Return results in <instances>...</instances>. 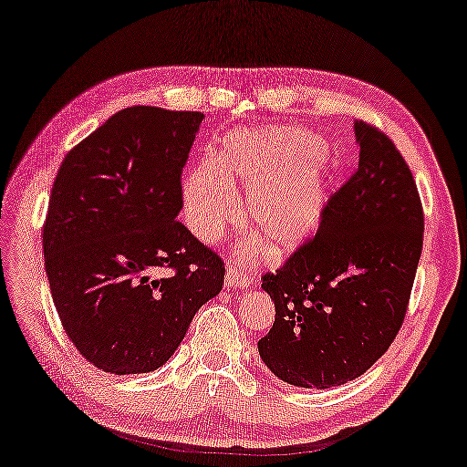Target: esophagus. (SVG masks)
<instances>
[{
	"label": "esophagus",
	"instance_id": "34e87169",
	"mask_svg": "<svg viewBox=\"0 0 467 467\" xmlns=\"http://www.w3.org/2000/svg\"><path fill=\"white\" fill-rule=\"evenodd\" d=\"M225 284L229 288H248L250 285V275L248 271L242 267V265L229 263L227 265V274H225Z\"/></svg>",
	"mask_w": 467,
	"mask_h": 467
}]
</instances>
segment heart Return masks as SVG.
I'll return each instance as SVG.
<instances>
[{
	"mask_svg": "<svg viewBox=\"0 0 467 467\" xmlns=\"http://www.w3.org/2000/svg\"><path fill=\"white\" fill-rule=\"evenodd\" d=\"M329 154L303 129L232 133L217 164L200 162L183 183V209L200 240H217L240 214L248 192V225L271 253H285L317 229L327 202Z\"/></svg>",
	"mask_w": 467,
	"mask_h": 467,
	"instance_id": "obj_1",
	"label": "heart"
}]
</instances>
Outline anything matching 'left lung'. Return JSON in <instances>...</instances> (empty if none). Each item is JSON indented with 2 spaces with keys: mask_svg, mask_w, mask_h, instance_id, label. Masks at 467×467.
I'll return each mask as SVG.
<instances>
[{
  "mask_svg": "<svg viewBox=\"0 0 467 467\" xmlns=\"http://www.w3.org/2000/svg\"><path fill=\"white\" fill-rule=\"evenodd\" d=\"M358 167L329 196L321 225L263 290L275 303L258 355L300 389L365 374L403 326L424 244V211L409 164L389 135L357 120Z\"/></svg>",
  "mask_w": 467,
  "mask_h": 467,
  "instance_id": "left-lung-1",
  "label": "left lung"
}]
</instances>
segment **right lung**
Listing matches in <instances>:
<instances>
[{"mask_svg": "<svg viewBox=\"0 0 467 467\" xmlns=\"http://www.w3.org/2000/svg\"><path fill=\"white\" fill-rule=\"evenodd\" d=\"M202 112L131 106L64 156L43 256L64 332L109 374H146L175 353L223 288L225 263L177 219Z\"/></svg>", "mask_w": 467, "mask_h": 467, "instance_id": "right-lung-1", "label": "right lung"}]
</instances>
